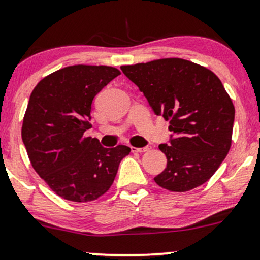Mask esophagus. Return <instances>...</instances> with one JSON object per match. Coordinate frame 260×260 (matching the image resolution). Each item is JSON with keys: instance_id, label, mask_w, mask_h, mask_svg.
Listing matches in <instances>:
<instances>
[{"instance_id": "obj_1", "label": "esophagus", "mask_w": 260, "mask_h": 260, "mask_svg": "<svg viewBox=\"0 0 260 260\" xmlns=\"http://www.w3.org/2000/svg\"><path fill=\"white\" fill-rule=\"evenodd\" d=\"M148 147H143V148H137V147H131V151L133 152V153H142V152H146L148 151Z\"/></svg>"}]
</instances>
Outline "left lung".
<instances>
[{
    "instance_id": "obj_1",
    "label": "left lung",
    "mask_w": 260,
    "mask_h": 260,
    "mask_svg": "<svg viewBox=\"0 0 260 260\" xmlns=\"http://www.w3.org/2000/svg\"><path fill=\"white\" fill-rule=\"evenodd\" d=\"M157 115L170 120L171 146L159 145L167 166L154 182L186 192L216 172L232 146L235 108L219 78L179 57L120 67Z\"/></svg>"
}]
</instances>
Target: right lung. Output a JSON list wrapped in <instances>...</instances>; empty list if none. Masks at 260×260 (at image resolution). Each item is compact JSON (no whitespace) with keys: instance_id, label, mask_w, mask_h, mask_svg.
<instances>
[{"instance_id":"obj_1","label":"right lung","mask_w":260,"mask_h":260,"mask_svg":"<svg viewBox=\"0 0 260 260\" xmlns=\"http://www.w3.org/2000/svg\"><path fill=\"white\" fill-rule=\"evenodd\" d=\"M120 74L106 65H73L38 83L23 115V145L34 170L60 198L89 203L111 188L127 146L104 148L85 137L91 102Z\"/></svg>"}]
</instances>
